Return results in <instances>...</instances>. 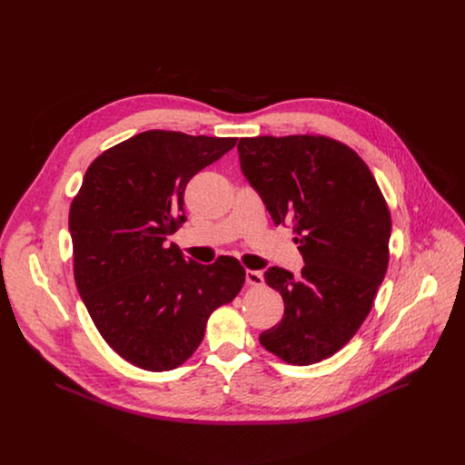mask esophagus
<instances>
[{
    "label": "esophagus",
    "instance_id": "obj_1",
    "mask_svg": "<svg viewBox=\"0 0 465 465\" xmlns=\"http://www.w3.org/2000/svg\"><path fill=\"white\" fill-rule=\"evenodd\" d=\"M246 283L253 287H261L264 283L262 274L259 271H246Z\"/></svg>",
    "mask_w": 465,
    "mask_h": 465
}]
</instances>
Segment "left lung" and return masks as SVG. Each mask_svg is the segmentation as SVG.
<instances>
[{"label": "left lung", "mask_w": 465, "mask_h": 465, "mask_svg": "<svg viewBox=\"0 0 465 465\" xmlns=\"http://www.w3.org/2000/svg\"><path fill=\"white\" fill-rule=\"evenodd\" d=\"M237 151L274 224L292 226L305 262L300 276L264 272L285 312L259 342L289 364L320 362L351 341L373 305L388 267V206L368 165L335 140L241 138Z\"/></svg>", "instance_id": "1"}]
</instances>
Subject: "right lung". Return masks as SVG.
Listing matches in <instances>:
<instances>
[{
	"mask_svg": "<svg viewBox=\"0 0 465 465\" xmlns=\"http://www.w3.org/2000/svg\"><path fill=\"white\" fill-rule=\"evenodd\" d=\"M237 138L147 130L88 167L70 210L79 294L108 346L149 371L185 362L210 314L244 283L233 257L185 259L169 235L185 223L187 182Z\"/></svg>",
	"mask_w": 465,
	"mask_h": 465,
	"instance_id": "obj_1",
	"label": "right lung"
}]
</instances>
